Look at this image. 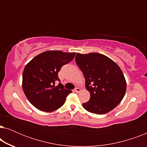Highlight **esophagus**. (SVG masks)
<instances>
[{
    "instance_id": "34e87169",
    "label": "esophagus",
    "mask_w": 147,
    "mask_h": 147,
    "mask_svg": "<svg viewBox=\"0 0 147 147\" xmlns=\"http://www.w3.org/2000/svg\"><path fill=\"white\" fill-rule=\"evenodd\" d=\"M80 91H81V90H80V88H76L74 89V92H76V93H80Z\"/></svg>"
}]
</instances>
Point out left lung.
Masks as SVG:
<instances>
[{"mask_svg": "<svg viewBox=\"0 0 147 147\" xmlns=\"http://www.w3.org/2000/svg\"><path fill=\"white\" fill-rule=\"evenodd\" d=\"M76 62L86 80L90 99L82 104L92 113L106 114L123 99L126 82L119 66L107 56L98 53H78Z\"/></svg>", "mask_w": 147, "mask_h": 147, "instance_id": "left-lung-1", "label": "left lung"}]
</instances>
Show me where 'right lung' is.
<instances>
[{"mask_svg":"<svg viewBox=\"0 0 147 147\" xmlns=\"http://www.w3.org/2000/svg\"><path fill=\"white\" fill-rule=\"evenodd\" d=\"M76 53L47 51L33 58L23 73L22 86L28 100L36 108L43 112H52L63 105L71 91L64 89L59 83L58 72L63 65L71 61Z\"/></svg>","mask_w":147,"mask_h":147,"instance_id":"add662e5","label":"right lung"}]
</instances>
